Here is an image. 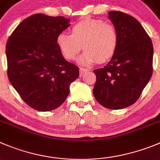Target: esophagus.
<instances>
[{
	"mask_svg": "<svg viewBox=\"0 0 160 160\" xmlns=\"http://www.w3.org/2000/svg\"><path fill=\"white\" fill-rule=\"evenodd\" d=\"M88 71V70L87 69V68H80V77H82V76L84 74V73H86Z\"/></svg>",
	"mask_w": 160,
	"mask_h": 160,
	"instance_id": "1",
	"label": "esophagus"
}]
</instances>
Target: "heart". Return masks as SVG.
Masks as SVG:
<instances>
[{"mask_svg":"<svg viewBox=\"0 0 160 160\" xmlns=\"http://www.w3.org/2000/svg\"><path fill=\"white\" fill-rule=\"evenodd\" d=\"M71 33L61 32L56 38L62 55L69 61L75 59L83 48L85 52L80 58L81 63H104L115 54L118 47L117 29L102 19L80 20L73 25Z\"/></svg>","mask_w":160,"mask_h":160,"instance_id":"b5f03b06","label":"heart"}]
</instances>
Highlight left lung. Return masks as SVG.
<instances>
[{
	"label": "left lung",
	"instance_id": "left-lung-1",
	"mask_svg": "<svg viewBox=\"0 0 160 160\" xmlns=\"http://www.w3.org/2000/svg\"><path fill=\"white\" fill-rule=\"evenodd\" d=\"M119 35L118 47L106 66L94 70L95 99L104 107L118 110L132 105L150 80L153 45L140 22L119 11L109 12Z\"/></svg>",
	"mask_w": 160,
	"mask_h": 160
}]
</instances>
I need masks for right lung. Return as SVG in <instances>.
I'll return each mask as SVG.
<instances>
[{
	"instance_id": "obj_1",
	"label": "right lung",
	"mask_w": 160,
	"mask_h": 160,
	"mask_svg": "<svg viewBox=\"0 0 160 160\" xmlns=\"http://www.w3.org/2000/svg\"><path fill=\"white\" fill-rule=\"evenodd\" d=\"M69 19L34 14L19 23L6 44L8 80L31 108L49 111L62 105L79 68L67 62L57 45Z\"/></svg>"
}]
</instances>
